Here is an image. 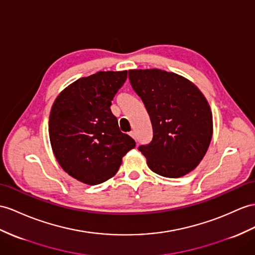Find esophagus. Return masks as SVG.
<instances>
[{
	"label": "esophagus",
	"mask_w": 255,
	"mask_h": 255,
	"mask_svg": "<svg viewBox=\"0 0 255 255\" xmlns=\"http://www.w3.org/2000/svg\"><path fill=\"white\" fill-rule=\"evenodd\" d=\"M129 135L132 136V137L134 138V139H136V133L134 132V131H132V132H129Z\"/></svg>",
	"instance_id": "esophagus-1"
}]
</instances>
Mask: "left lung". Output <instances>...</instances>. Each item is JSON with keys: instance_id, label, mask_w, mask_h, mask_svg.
Here are the masks:
<instances>
[{"instance_id": "left-lung-1", "label": "left lung", "mask_w": 255, "mask_h": 255, "mask_svg": "<svg viewBox=\"0 0 255 255\" xmlns=\"http://www.w3.org/2000/svg\"><path fill=\"white\" fill-rule=\"evenodd\" d=\"M128 79L151 121L152 139L138 147L149 169L164 177L186 175L199 164L212 138V113L206 97L173 72L128 70Z\"/></svg>"}]
</instances>
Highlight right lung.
Wrapping results in <instances>:
<instances>
[{"mask_svg":"<svg viewBox=\"0 0 255 255\" xmlns=\"http://www.w3.org/2000/svg\"><path fill=\"white\" fill-rule=\"evenodd\" d=\"M127 78L128 71H99L77 80L54 102L48 122L53 151L60 166L80 182H106L135 147L110 109Z\"/></svg>","mask_w":255,"mask_h":255,"instance_id":"right-lung-1","label":"right lung"}]
</instances>
